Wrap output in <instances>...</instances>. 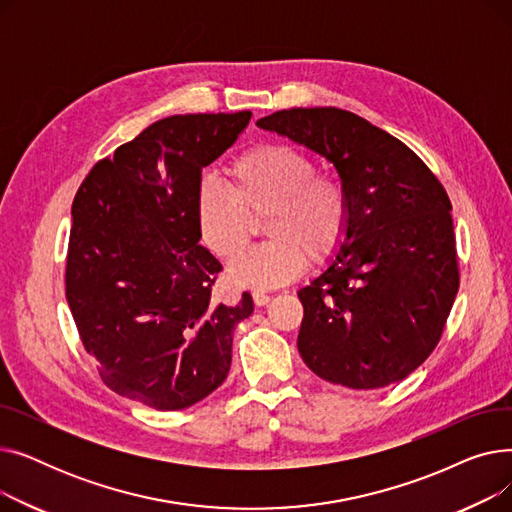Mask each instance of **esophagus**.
Wrapping results in <instances>:
<instances>
[{"label":"esophagus","instance_id":"34e87169","mask_svg":"<svg viewBox=\"0 0 512 512\" xmlns=\"http://www.w3.org/2000/svg\"><path fill=\"white\" fill-rule=\"evenodd\" d=\"M253 301H255V305H257V307H263V305H267V303L272 301V297H270V294H267V292L255 290V292H253Z\"/></svg>","mask_w":512,"mask_h":512}]
</instances>
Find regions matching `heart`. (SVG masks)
<instances>
[{"label": "heart", "instance_id": "heart-1", "mask_svg": "<svg viewBox=\"0 0 512 512\" xmlns=\"http://www.w3.org/2000/svg\"><path fill=\"white\" fill-rule=\"evenodd\" d=\"M232 188L203 180L195 218L203 245L220 259L238 257L251 240L253 221L265 222L270 245L234 261L228 278L238 288L272 290L297 280L307 257H328L344 234L348 201L344 186L315 174L313 159L288 145L270 143L240 155L230 168Z\"/></svg>", "mask_w": 512, "mask_h": 512}]
</instances>
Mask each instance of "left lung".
<instances>
[{
    "label": "left lung",
    "instance_id": "8db88e82",
    "mask_svg": "<svg viewBox=\"0 0 512 512\" xmlns=\"http://www.w3.org/2000/svg\"><path fill=\"white\" fill-rule=\"evenodd\" d=\"M257 126L326 157L346 191L338 247L297 294L299 353L355 390L405 380L434 351L459 292L450 199L386 130L338 107H297Z\"/></svg>",
    "mask_w": 512,
    "mask_h": 512
}]
</instances>
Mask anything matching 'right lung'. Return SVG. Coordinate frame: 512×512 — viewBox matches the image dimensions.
Returning a JSON list of instances; mask_svg holds the SVG:
<instances>
[{"instance_id":"1","label":"right lung","mask_w":512,"mask_h":512,"mask_svg":"<svg viewBox=\"0 0 512 512\" xmlns=\"http://www.w3.org/2000/svg\"><path fill=\"white\" fill-rule=\"evenodd\" d=\"M251 112L157 120L101 159L72 203L66 301L103 382L157 411H178L226 380L232 334L251 294L213 303L222 263L195 218L201 172Z\"/></svg>"}]
</instances>
